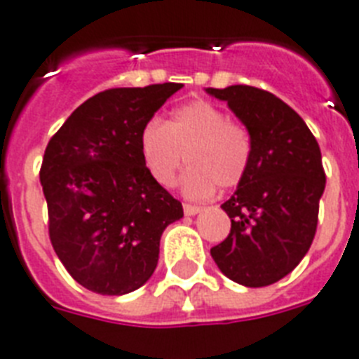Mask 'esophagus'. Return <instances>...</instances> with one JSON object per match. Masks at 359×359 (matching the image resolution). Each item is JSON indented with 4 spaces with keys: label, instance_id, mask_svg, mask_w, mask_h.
<instances>
[{
    "label": "esophagus",
    "instance_id": "34e87169",
    "mask_svg": "<svg viewBox=\"0 0 359 359\" xmlns=\"http://www.w3.org/2000/svg\"><path fill=\"white\" fill-rule=\"evenodd\" d=\"M202 211V209L198 208V205H191V203H185L183 205V213L187 215V217H193V215H198Z\"/></svg>",
    "mask_w": 359,
    "mask_h": 359
}]
</instances>
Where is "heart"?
Here are the masks:
<instances>
[{
	"instance_id": "b5f03b06",
	"label": "heart",
	"mask_w": 359,
	"mask_h": 359,
	"mask_svg": "<svg viewBox=\"0 0 359 359\" xmlns=\"http://www.w3.org/2000/svg\"><path fill=\"white\" fill-rule=\"evenodd\" d=\"M140 157L157 185L172 187L185 163L182 177L189 198L213 196L219 187H237L252 161V137L246 126L208 100L183 103L168 122L150 120L140 131Z\"/></svg>"
}]
</instances>
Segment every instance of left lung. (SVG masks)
<instances>
[{
    "label": "left lung",
    "instance_id": "8db88e82",
    "mask_svg": "<svg viewBox=\"0 0 359 359\" xmlns=\"http://www.w3.org/2000/svg\"><path fill=\"white\" fill-rule=\"evenodd\" d=\"M246 126L250 168L220 208L231 229L211 256L224 276L265 287L287 276L308 254L319 220L326 174L320 148L298 113L263 88H205Z\"/></svg>",
    "mask_w": 359,
    "mask_h": 359
}]
</instances>
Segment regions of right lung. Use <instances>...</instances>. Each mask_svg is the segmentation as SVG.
Listing matches in <instances>:
<instances>
[{
  "label": "right lung",
  "mask_w": 359,
  "mask_h": 359,
  "mask_svg": "<svg viewBox=\"0 0 359 359\" xmlns=\"http://www.w3.org/2000/svg\"><path fill=\"white\" fill-rule=\"evenodd\" d=\"M182 83L109 88L81 103L46 146L40 183L53 250L70 276L98 294L144 285L165 228L182 202L140 157V131Z\"/></svg>",
  "instance_id": "obj_1"
}]
</instances>
